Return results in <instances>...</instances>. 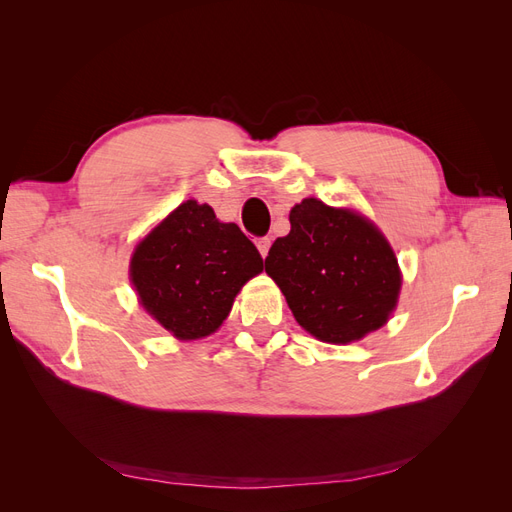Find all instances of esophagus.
Segmentation results:
<instances>
[{"label":"esophagus","mask_w":512,"mask_h":512,"mask_svg":"<svg viewBox=\"0 0 512 512\" xmlns=\"http://www.w3.org/2000/svg\"><path fill=\"white\" fill-rule=\"evenodd\" d=\"M256 247H258L260 256H262V258H267V254H269V247H271V239H269V237H260V239L256 241Z\"/></svg>","instance_id":"34e87169"}]
</instances>
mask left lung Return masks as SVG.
Returning <instances> with one entry per match:
<instances>
[{
    "label": "left lung",
    "instance_id": "obj_1",
    "mask_svg": "<svg viewBox=\"0 0 512 512\" xmlns=\"http://www.w3.org/2000/svg\"><path fill=\"white\" fill-rule=\"evenodd\" d=\"M265 271L301 327L320 342L348 344L380 329L399 297L397 258L363 215L305 198L290 232L275 239Z\"/></svg>",
    "mask_w": 512,
    "mask_h": 512
}]
</instances>
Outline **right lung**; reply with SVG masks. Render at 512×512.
<instances>
[{
  "label": "right lung",
  "mask_w": 512,
  "mask_h": 512,
  "mask_svg": "<svg viewBox=\"0 0 512 512\" xmlns=\"http://www.w3.org/2000/svg\"><path fill=\"white\" fill-rule=\"evenodd\" d=\"M262 271L256 245L209 205L185 200L138 243L130 277L143 307L177 339L211 335Z\"/></svg>",
  "instance_id": "right-lung-1"
}]
</instances>
